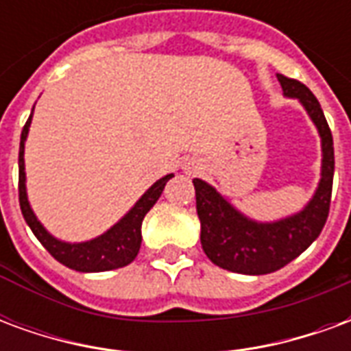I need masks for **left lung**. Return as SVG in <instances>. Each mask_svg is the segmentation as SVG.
<instances>
[{
	"label": "left lung",
	"mask_w": 351,
	"mask_h": 351,
	"mask_svg": "<svg viewBox=\"0 0 351 351\" xmlns=\"http://www.w3.org/2000/svg\"><path fill=\"white\" fill-rule=\"evenodd\" d=\"M278 82L286 95L297 97L304 105L322 137V180L304 210L274 223H258L237 213L213 186L199 178L193 180L206 258L221 269L241 274H269L301 256L319 237L331 206L335 148L324 110L302 82L284 75H278Z\"/></svg>",
	"instance_id": "left-lung-1"
}]
</instances>
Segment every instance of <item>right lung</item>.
Masks as SVG:
<instances>
[{
    "instance_id": "1",
    "label": "right lung",
    "mask_w": 351,
    "mask_h": 351,
    "mask_svg": "<svg viewBox=\"0 0 351 351\" xmlns=\"http://www.w3.org/2000/svg\"><path fill=\"white\" fill-rule=\"evenodd\" d=\"M32 123V114L27 118L26 125L20 135V152H19V201L20 210L24 214V220L34 231V235L39 239V243L49 250L52 258L60 261L65 267H69L73 271L80 272H101L112 271L130 265L133 259L137 258L138 248H141V226L145 220L146 213L156 205V201L160 199L161 191L165 188L169 178L173 175H167L160 178L154 184L150 190L146 191L143 197L138 199L137 205L131 208L130 213L123 216L122 220L116 223L114 228H110L107 233H103L93 241L80 244H67L62 241H56L54 237L49 235L41 223L35 218L34 210L29 208L26 197V173H24V143H26L27 130Z\"/></svg>"
}]
</instances>
